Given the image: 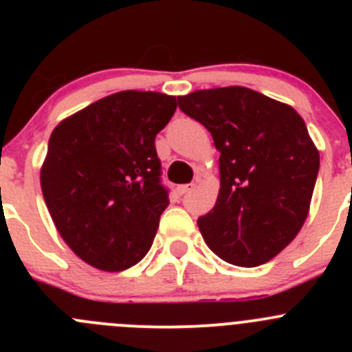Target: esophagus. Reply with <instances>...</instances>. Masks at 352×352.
I'll list each match as a JSON object with an SVG mask.
<instances>
[{"label": "esophagus", "instance_id": "obj_1", "mask_svg": "<svg viewBox=\"0 0 352 352\" xmlns=\"http://www.w3.org/2000/svg\"><path fill=\"white\" fill-rule=\"evenodd\" d=\"M192 189H194V184H184V186L177 187V194H179V196H184V194H187Z\"/></svg>", "mask_w": 352, "mask_h": 352}]
</instances>
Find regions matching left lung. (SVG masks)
<instances>
[{"label":"left lung","instance_id":"1","mask_svg":"<svg viewBox=\"0 0 352 352\" xmlns=\"http://www.w3.org/2000/svg\"><path fill=\"white\" fill-rule=\"evenodd\" d=\"M219 151L218 201L197 219L208 247L240 267L265 264L293 242L310 211L320 156L289 105L245 87L177 97Z\"/></svg>","mask_w":352,"mask_h":352}]
</instances>
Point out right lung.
<instances>
[{
    "label": "right lung",
    "instance_id": "obj_1",
    "mask_svg": "<svg viewBox=\"0 0 352 352\" xmlns=\"http://www.w3.org/2000/svg\"><path fill=\"white\" fill-rule=\"evenodd\" d=\"M175 97L127 90L59 122L49 138L41 187L67 247L100 271L138 264L168 206L155 138Z\"/></svg>",
    "mask_w": 352,
    "mask_h": 352
}]
</instances>
